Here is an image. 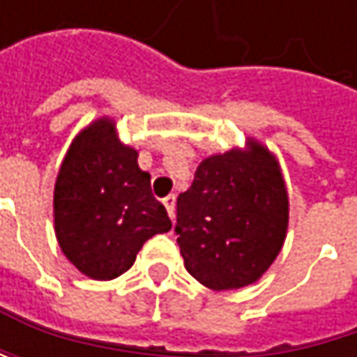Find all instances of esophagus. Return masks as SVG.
<instances>
[{"label":"esophagus","instance_id":"1","mask_svg":"<svg viewBox=\"0 0 357 357\" xmlns=\"http://www.w3.org/2000/svg\"><path fill=\"white\" fill-rule=\"evenodd\" d=\"M163 204H165V208H167V215L174 219V217H176V194L165 196V198H163Z\"/></svg>","mask_w":357,"mask_h":357}]
</instances>
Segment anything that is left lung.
<instances>
[{
	"label": "left lung",
	"instance_id": "obj_1",
	"mask_svg": "<svg viewBox=\"0 0 357 357\" xmlns=\"http://www.w3.org/2000/svg\"><path fill=\"white\" fill-rule=\"evenodd\" d=\"M289 198L277 157L258 140L206 157L178 196L185 271L223 291L256 283L283 248Z\"/></svg>",
	"mask_w": 357,
	"mask_h": 357
}]
</instances>
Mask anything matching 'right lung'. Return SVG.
I'll list each match as a JSON object with an SVG mask.
<instances>
[{
	"label": "right lung",
	"instance_id": "obj_1",
	"mask_svg": "<svg viewBox=\"0 0 357 357\" xmlns=\"http://www.w3.org/2000/svg\"><path fill=\"white\" fill-rule=\"evenodd\" d=\"M53 221L66 258L99 281L126 273L146 240L172 229L138 153L119 142L109 117L72 140L55 179Z\"/></svg>",
	"mask_w": 357,
	"mask_h": 357
}]
</instances>
